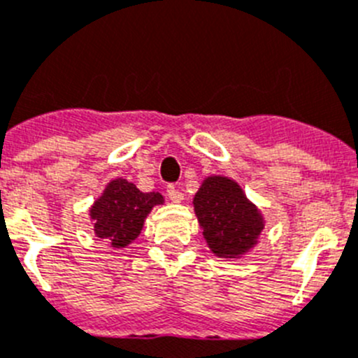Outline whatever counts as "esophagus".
<instances>
[{"label":"esophagus","instance_id":"34e87169","mask_svg":"<svg viewBox=\"0 0 358 358\" xmlns=\"http://www.w3.org/2000/svg\"><path fill=\"white\" fill-rule=\"evenodd\" d=\"M166 195H169V199L176 203H179L182 199H185L181 189H177L176 186H169V188H166Z\"/></svg>","mask_w":358,"mask_h":358}]
</instances>
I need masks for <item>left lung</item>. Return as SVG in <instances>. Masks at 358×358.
I'll return each mask as SVG.
<instances>
[{
    "label": "left lung",
    "mask_w": 358,
    "mask_h": 358,
    "mask_svg": "<svg viewBox=\"0 0 358 358\" xmlns=\"http://www.w3.org/2000/svg\"><path fill=\"white\" fill-rule=\"evenodd\" d=\"M193 207L203 239L217 258H241L258 244L264 216L230 177H206Z\"/></svg>",
    "instance_id": "obj_1"
}]
</instances>
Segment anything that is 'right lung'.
Wrapping results in <instances>:
<instances>
[{
    "label": "right lung",
    "instance_id": "obj_1",
    "mask_svg": "<svg viewBox=\"0 0 358 358\" xmlns=\"http://www.w3.org/2000/svg\"><path fill=\"white\" fill-rule=\"evenodd\" d=\"M165 202L158 192L144 193L122 177L112 179L90 209L94 234L110 248L130 246L155 206Z\"/></svg>",
    "mask_w": 358,
    "mask_h": 358
}]
</instances>
